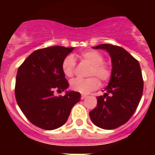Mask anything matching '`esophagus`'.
<instances>
[{
  "mask_svg": "<svg viewBox=\"0 0 155 155\" xmlns=\"http://www.w3.org/2000/svg\"><path fill=\"white\" fill-rule=\"evenodd\" d=\"M87 97V95H86V94H81V99H82V100H84V99H85V98Z\"/></svg>",
  "mask_w": 155,
  "mask_h": 155,
  "instance_id": "obj_1",
  "label": "esophagus"
}]
</instances>
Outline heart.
<instances>
[{"instance_id":"b5f03b06","label":"heart","mask_w":155,"mask_h":155,"mask_svg":"<svg viewBox=\"0 0 155 155\" xmlns=\"http://www.w3.org/2000/svg\"><path fill=\"white\" fill-rule=\"evenodd\" d=\"M83 61L91 64V67L88 73L89 76L95 75L101 81L105 82L110 80L111 76V69L104 63L103 55L95 51H85L81 54ZM75 61L72 55H68L64 58L62 63V71L66 77H72L74 73ZM71 90L80 92L82 94H87L89 92L96 90L100 85V81L94 77L87 79H74L70 83Z\"/></svg>"}]
</instances>
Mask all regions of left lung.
<instances>
[{
    "mask_svg": "<svg viewBox=\"0 0 155 155\" xmlns=\"http://www.w3.org/2000/svg\"><path fill=\"white\" fill-rule=\"evenodd\" d=\"M112 62L110 80L105 93L97 97V106L90 112L91 121L104 130L123 125L136 110L143 94V81L139 61L124 48L101 44Z\"/></svg>",
    "mask_w": 155,
    "mask_h": 155,
    "instance_id": "obj_1",
    "label": "left lung"
}]
</instances>
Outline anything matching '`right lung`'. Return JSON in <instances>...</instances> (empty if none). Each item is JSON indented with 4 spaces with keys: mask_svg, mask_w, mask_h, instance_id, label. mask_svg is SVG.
Segmentation results:
<instances>
[{
    "mask_svg": "<svg viewBox=\"0 0 155 155\" xmlns=\"http://www.w3.org/2000/svg\"><path fill=\"white\" fill-rule=\"evenodd\" d=\"M74 47L51 46L34 51L19 67L15 95L23 114L35 126L52 130L62 126L71 109L81 100L79 92L67 91L69 83L62 71L64 58ZM54 90L66 91L54 97Z\"/></svg>",
    "mask_w": 155,
    "mask_h": 155,
    "instance_id": "add662e5",
    "label": "right lung"
}]
</instances>
